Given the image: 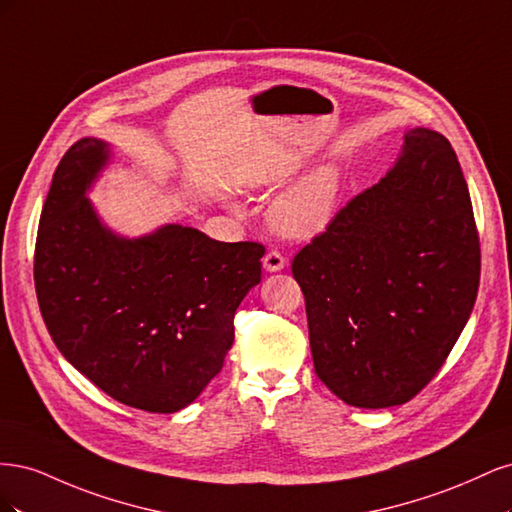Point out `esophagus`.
<instances>
[{
  "label": "esophagus",
  "instance_id": "1",
  "mask_svg": "<svg viewBox=\"0 0 512 512\" xmlns=\"http://www.w3.org/2000/svg\"><path fill=\"white\" fill-rule=\"evenodd\" d=\"M288 265V260L277 252V250H269L265 254V258H262V267H265L269 273H275V271H282L284 267Z\"/></svg>",
  "mask_w": 512,
  "mask_h": 512
}]
</instances>
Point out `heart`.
Masks as SVG:
<instances>
[{"label":"heart","mask_w":512,"mask_h":512,"mask_svg":"<svg viewBox=\"0 0 512 512\" xmlns=\"http://www.w3.org/2000/svg\"><path fill=\"white\" fill-rule=\"evenodd\" d=\"M342 190L335 164H322L294 183L271 207L273 226L294 239L314 237L329 226Z\"/></svg>","instance_id":"b5f03b06"}]
</instances>
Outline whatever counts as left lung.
<instances>
[{
	"label": "left lung",
	"mask_w": 512,
	"mask_h": 512,
	"mask_svg": "<svg viewBox=\"0 0 512 512\" xmlns=\"http://www.w3.org/2000/svg\"><path fill=\"white\" fill-rule=\"evenodd\" d=\"M314 369L356 408L423 391L472 314L480 243L451 143L408 130L395 166L292 260Z\"/></svg>",
	"instance_id": "1"
}]
</instances>
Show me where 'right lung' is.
Wrapping results in <instances>:
<instances>
[{
    "mask_svg": "<svg viewBox=\"0 0 512 512\" xmlns=\"http://www.w3.org/2000/svg\"><path fill=\"white\" fill-rule=\"evenodd\" d=\"M108 156L104 141L81 138L55 170L36 237L38 305L59 352L98 389L170 414L220 374L265 245L179 224L115 235L85 196Z\"/></svg>",
    "mask_w": 512,
    "mask_h": 512,
    "instance_id": "obj_1",
    "label": "right lung"
}]
</instances>
